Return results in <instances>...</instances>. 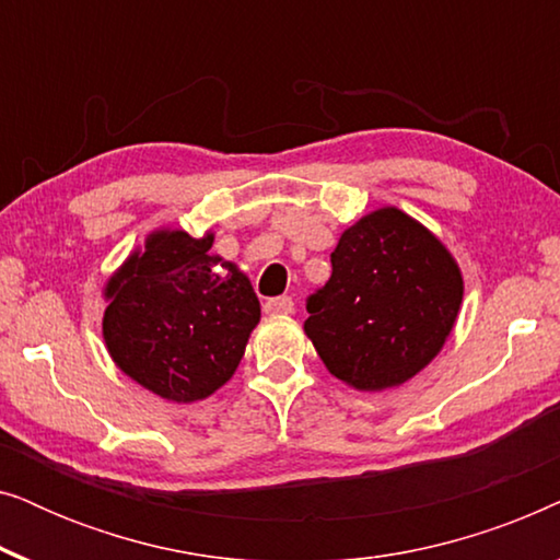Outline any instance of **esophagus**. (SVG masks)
<instances>
[{"instance_id": "1", "label": "esophagus", "mask_w": 560, "mask_h": 560, "mask_svg": "<svg viewBox=\"0 0 560 560\" xmlns=\"http://www.w3.org/2000/svg\"><path fill=\"white\" fill-rule=\"evenodd\" d=\"M293 311H295V303H293V298H288V295L270 298V301L265 303L267 316H290Z\"/></svg>"}]
</instances>
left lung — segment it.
<instances>
[{"label":"left lung","instance_id":"obj_1","mask_svg":"<svg viewBox=\"0 0 560 560\" xmlns=\"http://www.w3.org/2000/svg\"><path fill=\"white\" fill-rule=\"evenodd\" d=\"M331 278L305 303V334L326 370L364 393L433 362L456 324L464 280L439 236L385 206L341 234Z\"/></svg>","mask_w":560,"mask_h":560}]
</instances>
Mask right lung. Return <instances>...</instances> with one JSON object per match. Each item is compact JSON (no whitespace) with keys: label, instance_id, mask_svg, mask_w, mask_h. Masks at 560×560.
I'll use <instances>...</instances> for the list:
<instances>
[{"label":"right lung","instance_id":"obj_1","mask_svg":"<svg viewBox=\"0 0 560 560\" xmlns=\"http://www.w3.org/2000/svg\"><path fill=\"white\" fill-rule=\"evenodd\" d=\"M213 234L158 229L104 288L102 331L127 377L173 402H196L232 380L259 324V301Z\"/></svg>","mask_w":560,"mask_h":560}]
</instances>
